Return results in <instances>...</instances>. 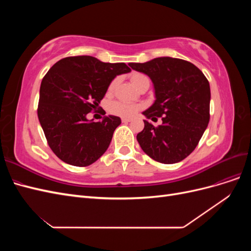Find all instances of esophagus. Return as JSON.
<instances>
[{
  "label": "esophagus",
  "instance_id": "obj_1",
  "mask_svg": "<svg viewBox=\"0 0 251 251\" xmlns=\"http://www.w3.org/2000/svg\"><path fill=\"white\" fill-rule=\"evenodd\" d=\"M121 121H123L124 124H127V123H130V121H132V119L131 118H121Z\"/></svg>",
  "mask_w": 251,
  "mask_h": 251
}]
</instances>
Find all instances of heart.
I'll return each mask as SVG.
<instances>
[{
  "label": "heart",
  "instance_id": "obj_1",
  "mask_svg": "<svg viewBox=\"0 0 251 251\" xmlns=\"http://www.w3.org/2000/svg\"><path fill=\"white\" fill-rule=\"evenodd\" d=\"M130 79L133 85L140 89L142 86L150 83V78L146 74H142L139 72H134L130 75ZM117 85V79H113L108 87L107 92L109 95H111L114 90H115ZM142 109V105L139 103H133V102H126V101H113L109 105V111L111 114L115 116L128 118L133 117L136 113H138Z\"/></svg>",
  "mask_w": 251,
  "mask_h": 251
}]
</instances>
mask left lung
Wrapping results in <instances>:
<instances>
[{
  "label": "left lung",
  "instance_id": "1",
  "mask_svg": "<svg viewBox=\"0 0 251 251\" xmlns=\"http://www.w3.org/2000/svg\"><path fill=\"white\" fill-rule=\"evenodd\" d=\"M128 66L147 74L154 83L156 100L143 115L162 119L158 126L143 120L144 128L137 134L142 151L164 164L183 160L198 146L209 123L207 78L199 68L180 58L157 57Z\"/></svg>",
  "mask_w": 251,
  "mask_h": 251
}]
</instances>
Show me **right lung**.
Segmentation results:
<instances>
[{
  "label": "right lung",
  "mask_w": 251,
  "mask_h": 251,
  "mask_svg": "<svg viewBox=\"0 0 251 251\" xmlns=\"http://www.w3.org/2000/svg\"><path fill=\"white\" fill-rule=\"evenodd\" d=\"M130 71L125 63H102L88 55L65 57L50 68L41 83L37 116L60 160L82 168L108 150L120 118L92 123L86 116L97 111L112 79Z\"/></svg>",
  "instance_id": "add662e5"
}]
</instances>
